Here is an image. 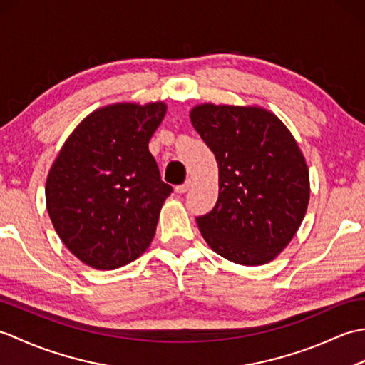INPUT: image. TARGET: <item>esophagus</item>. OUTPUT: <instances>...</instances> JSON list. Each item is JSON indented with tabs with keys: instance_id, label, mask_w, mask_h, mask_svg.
I'll list each match as a JSON object with an SVG mask.
<instances>
[{
	"instance_id": "esophagus-1",
	"label": "esophagus",
	"mask_w": 365,
	"mask_h": 365,
	"mask_svg": "<svg viewBox=\"0 0 365 365\" xmlns=\"http://www.w3.org/2000/svg\"><path fill=\"white\" fill-rule=\"evenodd\" d=\"M190 188H191V178H188V180L183 185H178V187H175V192H178V195H185V192H187Z\"/></svg>"
}]
</instances>
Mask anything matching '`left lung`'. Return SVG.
Instances as JSON below:
<instances>
[{
  "label": "left lung",
  "mask_w": 365,
  "mask_h": 365,
  "mask_svg": "<svg viewBox=\"0 0 365 365\" xmlns=\"http://www.w3.org/2000/svg\"><path fill=\"white\" fill-rule=\"evenodd\" d=\"M190 119L218 163V200L196 220L207 245L238 265L274 260L298 232L311 196L297 139L257 105L200 103Z\"/></svg>",
  "instance_id": "1"
}]
</instances>
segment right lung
Segmentation results:
<instances>
[{
    "label": "right lung",
    "mask_w": 365,
    "mask_h": 365,
    "mask_svg": "<svg viewBox=\"0 0 365 365\" xmlns=\"http://www.w3.org/2000/svg\"><path fill=\"white\" fill-rule=\"evenodd\" d=\"M166 110L165 102L98 108L54 158L45 185L46 210L67 250L84 265L120 268L150 246L173 192L149 152Z\"/></svg>",
    "instance_id": "obj_1"
}]
</instances>
